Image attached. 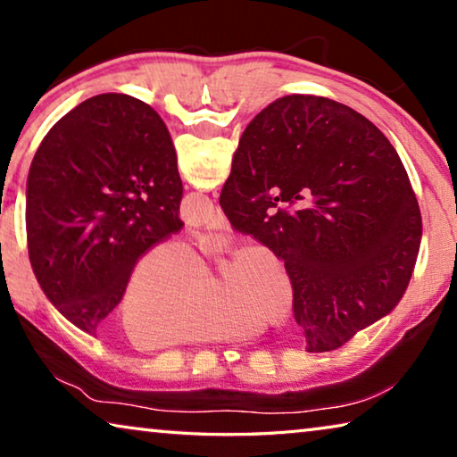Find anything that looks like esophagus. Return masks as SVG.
Masks as SVG:
<instances>
[{"mask_svg": "<svg viewBox=\"0 0 457 457\" xmlns=\"http://www.w3.org/2000/svg\"><path fill=\"white\" fill-rule=\"evenodd\" d=\"M207 229H213V231H228L229 229V223L226 220V215L221 213V210L215 212L213 218L207 223Z\"/></svg>", "mask_w": 457, "mask_h": 457, "instance_id": "obj_1", "label": "esophagus"}]
</instances>
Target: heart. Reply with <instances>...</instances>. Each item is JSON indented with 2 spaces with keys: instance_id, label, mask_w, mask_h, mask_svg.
Wrapping results in <instances>:
<instances>
[{
  "instance_id": "b5f03b06",
  "label": "heart",
  "mask_w": 457,
  "mask_h": 457,
  "mask_svg": "<svg viewBox=\"0 0 457 457\" xmlns=\"http://www.w3.org/2000/svg\"><path fill=\"white\" fill-rule=\"evenodd\" d=\"M290 284L276 258L247 245L213 280L207 260L183 239L154 244L135 262L120 298V327L141 351L258 335L268 311H284Z\"/></svg>"
}]
</instances>
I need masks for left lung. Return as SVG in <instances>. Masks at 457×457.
<instances>
[{
  "label": "left lung",
  "instance_id": "1",
  "mask_svg": "<svg viewBox=\"0 0 457 457\" xmlns=\"http://www.w3.org/2000/svg\"><path fill=\"white\" fill-rule=\"evenodd\" d=\"M181 197L175 146L149 104L111 92L72 108L28 173V253L46 298L95 335L135 262L183 228Z\"/></svg>",
  "mask_w": 457,
  "mask_h": 457
}]
</instances>
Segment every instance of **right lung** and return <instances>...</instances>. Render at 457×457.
<instances>
[{
	"mask_svg": "<svg viewBox=\"0 0 457 457\" xmlns=\"http://www.w3.org/2000/svg\"><path fill=\"white\" fill-rule=\"evenodd\" d=\"M220 205L284 260L308 353L343 346L399 304L421 212L373 122L324 96L278 98L239 138Z\"/></svg>",
	"mask_w": 457,
	"mask_h": 457,
	"instance_id": "1",
	"label": "right lung"
}]
</instances>
